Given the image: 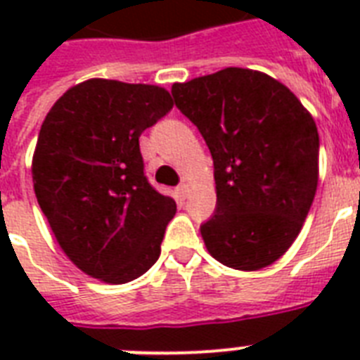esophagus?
<instances>
[{"label": "esophagus", "mask_w": 360, "mask_h": 360, "mask_svg": "<svg viewBox=\"0 0 360 360\" xmlns=\"http://www.w3.org/2000/svg\"><path fill=\"white\" fill-rule=\"evenodd\" d=\"M188 192H191V188H188V185H186V183H181V185L177 186V194H179L181 200H185V198L188 196Z\"/></svg>", "instance_id": "obj_1"}]
</instances>
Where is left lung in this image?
<instances>
[{
    "label": "left lung",
    "mask_w": 360,
    "mask_h": 360,
    "mask_svg": "<svg viewBox=\"0 0 360 360\" xmlns=\"http://www.w3.org/2000/svg\"><path fill=\"white\" fill-rule=\"evenodd\" d=\"M214 164L217 211L202 224L209 254L257 271L293 245L316 196L319 134L293 93L265 72L228 67L174 84Z\"/></svg>",
    "instance_id": "8db88e82"
}]
</instances>
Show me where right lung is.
I'll use <instances>...</instances> for the list:
<instances>
[{
  "label": "right lung",
  "instance_id": "obj_1",
  "mask_svg": "<svg viewBox=\"0 0 360 360\" xmlns=\"http://www.w3.org/2000/svg\"><path fill=\"white\" fill-rule=\"evenodd\" d=\"M172 106L164 87L91 78L42 121L31 162L37 202L70 262L106 284L153 267L177 211L147 183L140 153L141 132Z\"/></svg>",
  "mask_w": 360,
  "mask_h": 360
}]
</instances>
